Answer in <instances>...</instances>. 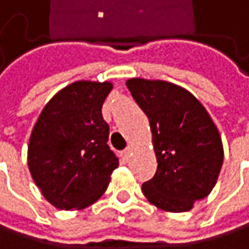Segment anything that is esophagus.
Returning a JSON list of instances; mask_svg holds the SVG:
<instances>
[{"label":"esophagus","instance_id":"1","mask_svg":"<svg viewBox=\"0 0 249 249\" xmlns=\"http://www.w3.org/2000/svg\"><path fill=\"white\" fill-rule=\"evenodd\" d=\"M132 150H134V147H132V145H128L124 151L121 153V156H123V159H124V160H129V157L132 156Z\"/></svg>","mask_w":249,"mask_h":249}]
</instances>
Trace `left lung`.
<instances>
[{
  "mask_svg": "<svg viewBox=\"0 0 249 249\" xmlns=\"http://www.w3.org/2000/svg\"><path fill=\"white\" fill-rule=\"evenodd\" d=\"M150 121L157 157L154 177L142 183L147 200L164 212H187L216 184L224 163L221 134L205 107L184 88L164 80H126Z\"/></svg>",
  "mask_w": 249,
  "mask_h": 249,
  "instance_id": "8db88e82",
  "label": "left lung"
}]
</instances>
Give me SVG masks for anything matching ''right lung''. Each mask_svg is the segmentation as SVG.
I'll list each match as a JSON object with an SVG mask.
<instances>
[{
	"instance_id": "obj_1",
	"label": "right lung",
	"mask_w": 249,
	"mask_h": 249,
	"mask_svg": "<svg viewBox=\"0 0 249 249\" xmlns=\"http://www.w3.org/2000/svg\"><path fill=\"white\" fill-rule=\"evenodd\" d=\"M111 82L77 80L59 90L33 126L27 163L44 199L60 211H80L107 190L120 161L107 144L102 105Z\"/></svg>"
}]
</instances>
